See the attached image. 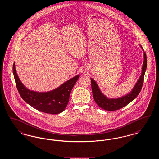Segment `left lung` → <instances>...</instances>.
Listing matches in <instances>:
<instances>
[{"instance_id": "8db88e82", "label": "left lung", "mask_w": 159, "mask_h": 159, "mask_svg": "<svg viewBox=\"0 0 159 159\" xmlns=\"http://www.w3.org/2000/svg\"><path fill=\"white\" fill-rule=\"evenodd\" d=\"M144 51V49L141 46H140ZM147 56L144 52V62L142 67V73L138 80L135 85L133 88L130 92L125 96H122L117 98H108L104 95L99 88L98 85L92 78H91V86L93 93V97L95 102L97 105L107 111H115L119 110L121 108L128 105L129 103L132 102L136 98L143 87L144 82V75L147 68Z\"/></svg>"}]
</instances>
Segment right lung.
Here are the masks:
<instances>
[{
	"label": "right lung",
	"instance_id": "1",
	"mask_svg": "<svg viewBox=\"0 0 159 159\" xmlns=\"http://www.w3.org/2000/svg\"><path fill=\"white\" fill-rule=\"evenodd\" d=\"M13 74L20 95L28 104L41 112L57 114L62 112L66 108L73 86L79 75L73 77L52 91L39 92L27 88L19 79L13 65Z\"/></svg>",
	"mask_w": 159,
	"mask_h": 159
}]
</instances>
